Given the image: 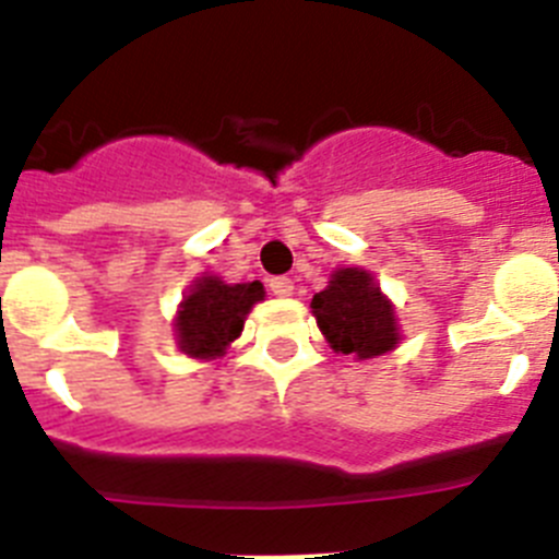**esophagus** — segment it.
I'll return each instance as SVG.
<instances>
[{
  "label": "esophagus",
  "mask_w": 559,
  "mask_h": 559,
  "mask_svg": "<svg viewBox=\"0 0 559 559\" xmlns=\"http://www.w3.org/2000/svg\"><path fill=\"white\" fill-rule=\"evenodd\" d=\"M269 288H271V294H274V296H290V294H294V283H290L288 276H271Z\"/></svg>",
  "instance_id": "1"
}]
</instances>
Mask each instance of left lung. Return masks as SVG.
Here are the masks:
<instances>
[{
  "mask_svg": "<svg viewBox=\"0 0 559 559\" xmlns=\"http://www.w3.org/2000/svg\"><path fill=\"white\" fill-rule=\"evenodd\" d=\"M316 324L335 353L374 358L400 344L394 308L364 269H338L310 302Z\"/></svg>",
  "mask_w": 559,
  "mask_h": 559,
  "instance_id": "left-lung-1",
  "label": "left lung"
}]
</instances>
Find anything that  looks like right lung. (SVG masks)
I'll use <instances>...</instances> for the list:
<instances>
[{"mask_svg": "<svg viewBox=\"0 0 559 559\" xmlns=\"http://www.w3.org/2000/svg\"><path fill=\"white\" fill-rule=\"evenodd\" d=\"M265 296L263 283L226 285L221 276H199L176 316L181 353L190 358H218L243 333L249 310Z\"/></svg>", "mask_w": 559, "mask_h": 559, "instance_id": "1", "label": "right lung"}]
</instances>
